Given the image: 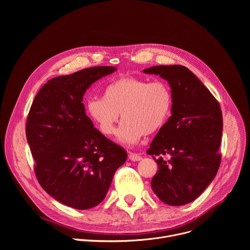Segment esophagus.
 Returning a JSON list of instances; mask_svg holds the SVG:
<instances>
[{"instance_id":"obj_1","label":"esophagus","mask_w":250,"mask_h":250,"mask_svg":"<svg viewBox=\"0 0 250 250\" xmlns=\"http://www.w3.org/2000/svg\"><path fill=\"white\" fill-rule=\"evenodd\" d=\"M128 158H129L131 161H139V160H141L142 157H141L139 154H137V153L130 152V153L128 154Z\"/></svg>"}]
</instances>
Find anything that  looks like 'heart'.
<instances>
[{
	"label": "heart",
	"mask_w": 250,
	"mask_h": 250,
	"mask_svg": "<svg viewBox=\"0 0 250 250\" xmlns=\"http://www.w3.org/2000/svg\"><path fill=\"white\" fill-rule=\"evenodd\" d=\"M171 108L172 93L165 82L131 76L114 80L104 87L103 98H91L86 103L89 118L106 136L115 134L122 114L118 139L124 145H133L144 134L159 130Z\"/></svg>",
	"instance_id": "obj_1"
}]
</instances>
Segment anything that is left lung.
<instances>
[{
  "instance_id": "obj_1",
  "label": "left lung",
  "mask_w": 250,
  "mask_h": 250,
  "mask_svg": "<svg viewBox=\"0 0 250 250\" xmlns=\"http://www.w3.org/2000/svg\"><path fill=\"white\" fill-rule=\"evenodd\" d=\"M144 73L166 80L172 93L171 116L147 150L159 169L151 189L164 204L183 206L196 200L217 175L222 111L210 92L185 66H153Z\"/></svg>"
}]
</instances>
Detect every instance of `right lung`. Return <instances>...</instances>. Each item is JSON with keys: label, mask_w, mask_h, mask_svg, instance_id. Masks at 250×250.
Wrapping results in <instances>:
<instances>
[{"label": "right lung", "mask_w": 250, "mask_h": 250, "mask_svg": "<svg viewBox=\"0 0 250 250\" xmlns=\"http://www.w3.org/2000/svg\"><path fill=\"white\" fill-rule=\"evenodd\" d=\"M115 66L86 68L47 81L35 96L26 121V139L43 190L77 209L99 205L116 170L126 160L124 148L94 127L83 96Z\"/></svg>", "instance_id": "1"}]
</instances>
